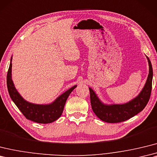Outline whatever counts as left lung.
I'll return each mask as SVG.
<instances>
[{"mask_svg":"<svg viewBox=\"0 0 157 157\" xmlns=\"http://www.w3.org/2000/svg\"><path fill=\"white\" fill-rule=\"evenodd\" d=\"M147 59L149 65V74L147 82L139 95L128 103L110 105H105L101 102L96 94L90 87V101L92 110L100 120L108 123L121 122L133 117L143 111L150 99L152 90V67L148 57Z\"/></svg>","mask_w":157,"mask_h":157,"instance_id":"1","label":"left lung"}]
</instances>
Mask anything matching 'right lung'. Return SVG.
<instances>
[{"instance_id":"obj_1","label":"right lung","mask_w":157,"mask_h":157,"mask_svg":"<svg viewBox=\"0 0 157 157\" xmlns=\"http://www.w3.org/2000/svg\"><path fill=\"white\" fill-rule=\"evenodd\" d=\"M12 58L7 73L6 84L9 94L14 103L19 109L25 117L39 124H48L56 121L62 114L67 98L76 86H74L57 98L56 100L49 105H38L25 101L18 93L11 79Z\"/></svg>"}]
</instances>
